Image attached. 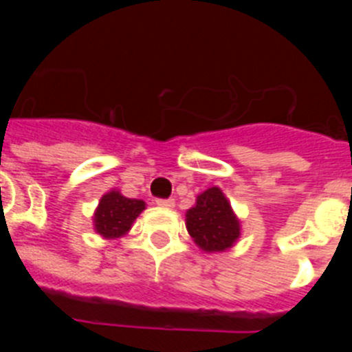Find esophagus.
Here are the masks:
<instances>
[{
  "label": "esophagus",
  "instance_id": "obj_1",
  "mask_svg": "<svg viewBox=\"0 0 352 352\" xmlns=\"http://www.w3.org/2000/svg\"><path fill=\"white\" fill-rule=\"evenodd\" d=\"M157 204L162 208H173L174 206V199L169 197V199H157Z\"/></svg>",
  "mask_w": 352,
  "mask_h": 352
}]
</instances>
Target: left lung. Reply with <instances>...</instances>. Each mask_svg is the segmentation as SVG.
<instances>
[{"label": "left lung", "mask_w": 352, "mask_h": 352, "mask_svg": "<svg viewBox=\"0 0 352 352\" xmlns=\"http://www.w3.org/2000/svg\"><path fill=\"white\" fill-rule=\"evenodd\" d=\"M186 229L195 243L206 252H222L232 247L239 236L236 220L222 190L213 186L197 197V203L186 213Z\"/></svg>", "instance_id": "left-lung-1"}]
</instances>
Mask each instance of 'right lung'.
Segmentation results:
<instances>
[{"label": "right lung", "instance_id": "obj_1", "mask_svg": "<svg viewBox=\"0 0 352 352\" xmlns=\"http://www.w3.org/2000/svg\"><path fill=\"white\" fill-rule=\"evenodd\" d=\"M144 208V201L123 197L116 190L109 192L100 199L95 213L96 232L104 238H118L125 234Z\"/></svg>", "mask_w": 352, "mask_h": 352}]
</instances>
